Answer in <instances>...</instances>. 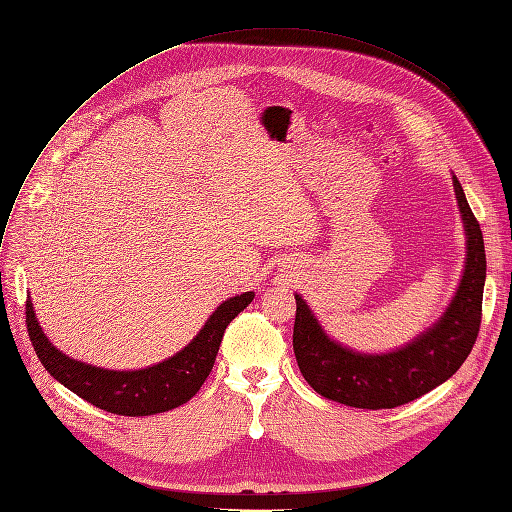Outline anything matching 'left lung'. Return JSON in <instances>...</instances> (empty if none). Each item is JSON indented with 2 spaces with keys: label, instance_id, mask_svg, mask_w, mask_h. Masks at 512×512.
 <instances>
[{
  "label": "left lung",
  "instance_id": "obj_1",
  "mask_svg": "<svg viewBox=\"0 0 512 512\" xmlns=\"http://www.w3.org/2000/svg\"><path fill=\"white\" fill-rule=\"evenodd\" d=\"M453 188L468 239L464 275L445 315L413 343L392 354H356L328 339L307 303L294 296V356L317 394L356 409H394L434 390L468 358L481 328L487 260L479 220L455 175Z\"/></svg>",
  "mask_w": 512,
  "mask_h": 512
}]
</instances>
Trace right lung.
Here are the masks:
<instances>
[{
	"label": "right lung",
	"instance_id": "1",
	"mask_svg": "<svg viewBox=\"0 0 512 512\" xmlns=\"http://www.w3.org/2000/svg\"><path fill=\"white\" fill-rule=\"evenodd\" d=\"M252 298L254 292L228 298L180 354L142 370H105L67 358L44 337L31 301L25 305L27 332L44 368L67 390L108 413L144 417L182 407L201 390L214 368L226 326L252 303Z\"/></svg>",
	"mask_w": 512,
	"mask_h": 512
}]
</instances>
